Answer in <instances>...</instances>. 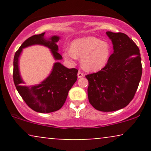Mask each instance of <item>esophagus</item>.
I'll use <instances>...</instances> for the list:
<instances>
[{
	"mask_svg": "<svg viewBox=\"0 0 151 151\" xmlns=\"http://www.w3.org/2000/svg\"><path fill=\"white\" fill-rule=\"evenodd\" d=\"M77 77H78V78H81V77H84V74L81 73V72H79L77 73Z\"/></svg>",
	"mask_w": 151,
	"mask_h": 151,
	"instance_id": "34e87169",
	"label": "esophagus"
}]
</instances>
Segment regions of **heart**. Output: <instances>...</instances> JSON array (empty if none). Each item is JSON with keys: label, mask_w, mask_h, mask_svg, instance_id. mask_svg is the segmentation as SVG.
<instances>
[{"label": "heart", "mask_w": 151, "mask_h": 151, "mask_svg": "<svg viewBox=\"0 0 151 151\" xmlns=\"http://www.w3.org/2000/svg\"><path fill=\"white\" fill-rule=\"evenodd\" d=\"M111 49L109 43L93 36L74 40L71 47L64 50L63 56L71 64L81 58L82 68L88 72L101 70L108 62Z\"/></svg>", "instance_id": "b5f03b06"}]
</instances>
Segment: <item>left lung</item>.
<instances>
[{
    "label": "left lung",
    "instance_id": "obj_1",
    "mask_svg": "<svg viewBox=\"0 0 151 151\" xmlns=\"http://www.w3.org/2000/svg\"><path fill=\"white\" fill-rule=\"evenodd\" d=\"M114 52L107 64L96 73L88 74L89 103L96 110L114 111L126 107L133 99L142 75L140 50L122 32H106Z\"/></svg>",
    "mask_w": 151,
    "mask_h": 151
}]
</instances>
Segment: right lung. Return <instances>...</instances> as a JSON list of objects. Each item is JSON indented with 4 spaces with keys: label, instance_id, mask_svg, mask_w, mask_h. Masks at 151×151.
<instances>
[{
    "label": "right lung",
    "instance_id": "right-lung-1",
    "mask_svg": "<svg viewBox=\"0 0 151 151\" xmlns=\"http://www.w3.org/2000/svg\"><path fill=\"white\" fill-rule=\"evenodd\" d=\"M45 32L29 37L21 45L15 54L13 60V81L17 91L30 108L39 113H50L62 108L68 92L77 80V69H68L60 62H55L47 77L40 84L25 86L19 68V59L22 49L32 45H42L49 48L55 60H61L57 42L60 37L53 35L45 37Z\"/></svg>",
    "mask_w": 151,
    "mask_h": 151
}]
</instances>
